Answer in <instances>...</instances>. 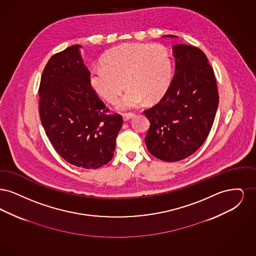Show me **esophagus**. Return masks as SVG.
<instances>
[{
    "label": "esophagus",
    "mask_w": 256,
    "mask_h": 256,
    "mask_svg": "<svg viewBox=\"0 0 256 256\" xmlns=\"http://www.w3.org/2000/svg\"><path fill=\"white\" fill-rule=\"evenodd\" d=\"M134 112H128V113H124L122 114V119H124V121H128L130 119H132V117H134Z\"/></svg>",
    "instance_id": "obj_1"
}]
</instances>
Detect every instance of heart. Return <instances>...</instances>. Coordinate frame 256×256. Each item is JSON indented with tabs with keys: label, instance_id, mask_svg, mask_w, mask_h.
Segmentation results:
<instances>
[{
	"label": "heart",
	"instance_id": "1",
	"mask_svg": "<svg viewBox=\"0 0 256 256\" xmlns=\"http://www.w3.org/2000/svg\"><path fill=\"white\" fill-rule=\"evenodd\" d=\"M104 65H94L89 82L100 96L115 102L126 86H130L119 102L122 110L158 100L168 90L172 76L170 52L159 44L126 43L108 50Z\"/></svg>",
	"mask_w": 256,
	"mask_h": 256
}]
</instances>
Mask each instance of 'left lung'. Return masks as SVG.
I'll return each mask as SVG.
<instances>
[{
	"instance_id": "1",
	"label": "left lung",
	"mask_w": 256,
	"mask_h": 256,
	"mask_svg": "<svg viewBox=\"0 0 256 256\" xmlns=\"http://www.w3.org/2000/svg\"><path fill=\"white\" fill-rule=\"evenodd\" d=\"M172 50L176 68L170 86L156 104L144 111L150 121L146 148L167 162L186 158L200 148L219 104L215 74L204 52L184 44Z\"/></svg>"
}]
</instances>
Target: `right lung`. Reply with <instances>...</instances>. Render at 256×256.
<instances>
[{
    "instance_id": "1",
    "label": "right lung",
    "mask_w": 256,
    "mask_h": 256,
    "mask_svg": "<svg viewBox=\"0 0 256 256\" xmlns=\"http://www.w3.org/2000/svg\"><path fill=\"white\" fill-rule=\"evenodd\" d=\"M54 54L38 89L39 114L50 142L74 166L98 169L113 158L122 116L110 114L89 82L78 48Z\"/></svg>"
}]
</instances>
